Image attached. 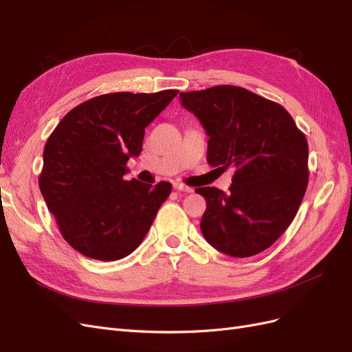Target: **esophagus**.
Listing matches in <instances>:
<instances>
[{
  "label": "esophagus",
  "mask_w": 352,
  "mask_h": 352,
  "mask_svg": "<svg viewBox=\"0 0 352 352\" xmlns=\"http://www.w3.org/2000/svg\"><path fill=\"white\" fill-rule=\"evenodd\" d=\"M173 188L176 189V190H179V192H192V188H189V186H186V185H184V184H173Z\"/></svg>",
  "instance_id": "esophagus-1"
}]
</instances>
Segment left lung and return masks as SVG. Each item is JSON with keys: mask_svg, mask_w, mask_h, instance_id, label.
I'll use <instances>...</instances> for the list:
<instances>
[{"mask_svg": "<svg viewBox=\"0 0 352 352\" xmlns=\"http://www.w3.org/2000/svg\"><path fill=\"white\" fill-rule=\"evenodd\" d=\"M179 97L210 138L208 164L235 170L229 192L195 189L207 202L202 235L232 257L267 250L291 225L305 194V135L280 104L239 87L220 85Z\"/></svg>", "mask_w": 352, "mask_h": 352, "instance_id": "1", "label": "left lung"}]
</instances>
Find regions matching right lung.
<instances>
[{"label":"right lung","instance_id":"add662e5","mask_svg":"<svg viewBox=\"0 0 352 352\" xmlns=\"http://www.w3.org/2000/svg\"><path fill=\"white\" fill-rule=\"evenodd\" d=\"M179 91L114 92L70 110L44 148L39 189L63 238L94 260L133 252L172 185L124 180L127 160L142 151L145 127Z\"/></svg>","mask_w":352,"mask_h":352}]
</instances>
